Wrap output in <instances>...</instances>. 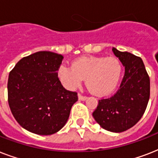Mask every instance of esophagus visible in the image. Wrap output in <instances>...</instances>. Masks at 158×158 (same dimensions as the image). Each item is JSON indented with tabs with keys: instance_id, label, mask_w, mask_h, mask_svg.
I'll use <instances>...</instances> for the list:
<instances>
[{
	"instance_id": "1",
	"label": "esophagus",
	"mask_w": 158,
	"mask_h": 158,
	"mask_svg": "<svg viewBox=\"0 0 158 158\" xmlns=\"http://www.w3.org/2000/svg\"><path fill=\"white\" fill-rule=\"evenodd\" d=\"M78 97H79V100H81V101H85L87 99V97L86 96H83V95H81L80 94H78Z\"/></svg>"
}]
</instances>
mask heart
<instances>
[{
    "mask_svg": "<svg viewBox=\"0 0 158 158\" xmlns=\"http://www.w3.org/2000/svg\"><path fill=\"white\" fill-rule=\"evenodd\" d=\"M122 64L116 57L81 56L71 63V68L61 65L58 77L68 89H74L85 79L87 88L97 96L112 93L120 81Z\"/></svg>",
    "mask_w": 158,
    "mask_h": 158,
    "instance_id": "heart-1",
    "label": "heart"
}]
</instances>
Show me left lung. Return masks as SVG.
Returning <instances> with one entry per match:
<instances>
[{
  "label": "left lung",
  "mask_w": 158,
  "mask_h": 158,
  "mask_svg": "<svg viewBox=\"0 0 158 158\" xmlns=\"http://www.w3.org/2000/svg\"><path fill=\"white\" fill-rule=\"evenodd\" d=\"M112 51L125 66V75L113 96L100 99L93 116L102 128L120 133L141 119L150 96V79L142 59L127 52Z\"/></svg>",
  "instance_id": "1"
}]
</instances>
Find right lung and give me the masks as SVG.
Returning <instances> with one entry per match:
<instances>
[{
	"label": "right lung",
	"instance_id": "right-lung-1",
	"mask_svg": "<svg viewBox=\"0 0 158 158\" xmlns=\"http://www.w3.org/2000/svg\"><path fill=\"white\" fill-rule=\"evenodd\" d=\"M64 57L38 52L22 58L9 74L8 102L17 122L32 133L50 135L69 119L76 92L68 91L58 78Z\"/></svg>",
	"mask_w": 158,
	"mask_h": 158
}]
</instances>
